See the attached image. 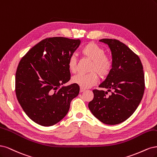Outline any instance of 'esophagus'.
Wrapping results in <instances>:
<instances>
[{
    "mask_svg": "<svg viewBox=\"0 0 157 157\" xmlns=\"http://www.w3.org/2000/svg\"><path fill=\"white\" fill-rule=\"evenodd\" d=\"M85 89L82 88V87L80 88V93H83V91H85Z\"/></svg>",
    "mask_w": 157,
    "mask_h": 157,
    "instance_id": "esophagus-1",
    "label": "esophagus"
}]
</instances>
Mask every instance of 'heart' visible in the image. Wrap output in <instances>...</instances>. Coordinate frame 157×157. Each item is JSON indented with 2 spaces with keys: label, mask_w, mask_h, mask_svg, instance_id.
Returning <instances> with one entry per match:
<instances>
[{
  "label": "heart",
  "mask_w": 157,
  "mask_h": 157,
  "mask_svg": "<svg viewBox=\"0 0 157 157\" xmlns=\"http://www.w3.org/2000/svg\"><path fill=\"white\" fill-rule=\"evenodd\" d=\"M82 53L85 57L92 60L89 74H78L72 79L74 83L82 88H89L97 83L98 75L101 78L108 76L112 68V59L105 55L103 48L94 42H89L82 49ZM68 67L71 72L74 73L77 69V59L72 55L68 60Z\"/></svg>",
  "instance_id": "heart-1"
}]
</instances>
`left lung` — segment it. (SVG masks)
Returning a JSON list of instances; mask_svg holds the SVG:
<instances>
[{
	"label": "left lung",
	"mask_w": 157,
	"mask_h": 157,
	"mask_svg": "<svg viewBox=\"0 0 157 157\" xmlns=\"http://www.w3.org/2000/svg\"><path fill=\"white\" fill-rule=\"evenodd\" d=\"M112 52V68L98 86L107 89L93 90L89 108L95 117L106 124H117L128 119L137 109L145 89L143 66L137 55L117 40H99ZM108 92H111L109 95Z\"/></svg>",
	"instance_id": "obj_1"
}]
</instances>
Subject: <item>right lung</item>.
Instances as JSON below:
<instances>
[{"label": "right lung", "mask_w": 157, "mask_h": 157, "mask_svg": "<svg viewBox=\"0 0 157 157\" xmlns=\"http://www.w3.org/2000/svg\"><path fill=\"white\" fill-rule=\"evenodd\" d=\"M79 39L45 38L21 59L16 74V93L28 117L44 126H52L68 112L79 93V85H63L70 79L68 60Z\"/></svg>", "instance_id": "1"}]
</instances>
